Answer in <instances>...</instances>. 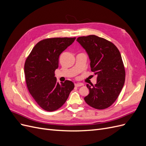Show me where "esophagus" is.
<instances>
[{
	"mask_svg": "<svg viewBox=\"0 0 146 146\" xmlns=\"http://www.w3.org/2000/svg\"><path fill=\"white\" fill-rule=\"evenodd\" d=\"M83 85L82 83H75V86L76 87H80L81 86H82Z\"/></svg>",
	"mask_w": 146,
	"mask_h": 146,
	"instance_id": "obj_1",
	"label": "esophagus"
}]
</instances>
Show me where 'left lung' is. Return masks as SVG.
<instances>
[{"label": "left lung", "instance_id": "left-lung-1", "mask_svg": "<svg viewBox=\"0 0 146 146\" xmlns=\"http://www.w3.org/2000/svg\"><path fill=\"white\" fill-rule=\"evenodd\" d=\"M77 42L85 48L90 60L91 70L97 77L84 100L91 107L103 110L116 101L125 82V71L118 48L113 43L96 35L78 37Z\"/></svg>", "mask_w": 146, "mask_h": 146}]
</instances>
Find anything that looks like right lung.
Wrapping results in <instances>:
<instances>
[{"label":"right lung","instance_id":"1","mask_svg":"<svg viewBox=\"0 0 146 146\" xmlns=\"http://www.w3.org/2000/svg\"><path fill=\"white\" fill-rule=\"evenodd\" d=\"M76 38H53L38 42L25 60L24 73L29 91L38 105L47 111L62 107L74 88L72 82L59 83L55 77L59 56Z\"/></svg>","mask_w":146,"mask_h":146}]
</instances>
